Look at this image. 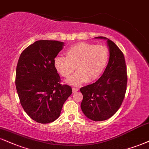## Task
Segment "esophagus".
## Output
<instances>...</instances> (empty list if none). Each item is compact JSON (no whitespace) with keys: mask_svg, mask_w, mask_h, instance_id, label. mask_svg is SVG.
Listing matches in <instances>:
<instances>
[{"mask_svg":"<svg viewBox=\"0 0 149 149\" xmlns=\"http://www.w3.org/2000/svg\"><path fill=\"white\" fill-rule=\"evenodd\" d=\"M78 90H79V89H78V88H76V87H73V88H72L73 92H78Z\"/></svg>","mask_w":149,"mask_h":149,"instance_id":"esophagus-1","label":"esophagus"}]
</instances>
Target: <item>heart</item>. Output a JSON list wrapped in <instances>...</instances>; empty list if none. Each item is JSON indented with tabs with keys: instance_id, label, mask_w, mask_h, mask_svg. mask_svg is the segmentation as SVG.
Wrapping results in <instances>:
<instances>
[{
	"instance_id": "1",
	"label": "heart",
	"mask_w": 149,
	"mask_h": 149,
	"mask_svg": "<svg viewBox=\"0 0 149 149\" xmlns=\"http://www.w3.org/2000/svg\"><path fill=\"white\" fill-rule=\"evenodd\" d=\"M67 57L57 56L54 67L64 78H69L74 71L76 73L68 80L73 85L96 81L102 76L109 61V50L105 46H96L80 42L71 46L66 51Z\"/></svg>"
}]
</instances>
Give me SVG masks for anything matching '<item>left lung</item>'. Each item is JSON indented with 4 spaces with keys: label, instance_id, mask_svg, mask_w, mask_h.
Listing matches in <instances>:
<instances>
[{
    "label": "left lung",
    "instance_id": "left-lung-1",
    "mask_svg": "<svg viewBox=\"0 0 149 149\" xmlns=\"http://www.w3.org/2000/svg\"><path fill=\"white\" fill-rule=\"evenodd\" d=\"M110 58L103 75L94 83L80 88L83 96L82 111L89 119L101 121L108 119L121 107L127 87V70L124 55L112 41L106 37Z\"/></svg>",
    "mask_w": 149,
    "mask_h": 149
}]
</instances>
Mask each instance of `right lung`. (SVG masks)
Wrapping results in <instances>:
<instances>
[{
  "label": "right lung",
  "instance_id": "obj_1",
  "mask_svg": "<svg viewBox=\"0 0 149 149\" xmlns=\"http://www.w3.org/2000/svg\"><path fill=\"white\" fill-rule=\"evenodd\" d=\"M64 46L58 41H37L21 53L18 61L15 84L21 105L38 123L56 120L72 93L69 85L60 84L53 64Z\"/></svg>",
  "mask_w": 149,
  "mask_h": 149
}]
</instances>
